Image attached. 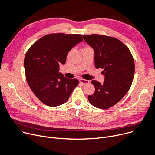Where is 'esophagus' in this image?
I'll use <instances>...</instances> for the list:
<instances>
[{"mask_svg":"<svg viewBox=\"0 0 155 155\" xmlns=\"http://www.w3.org/2000/svg\"><path fill=\"white\" fill-rule=\"evenodd\" d=\"M79 81H80V82L82 84H83V85L86 84L90 83V81H89V80H85V79H83V78H80V79L79 80Z\"/></svg>","mask_w":155,"mask_h":155,"instance_id":"obj_1","label":"esophagus"}]
</instances>
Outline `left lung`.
I'll use <instances>...</instances> for the list:
<instances>
[{
  "instance_id": "left-lung-1",
  "label": "left lung",
  "mask_w": 155,
  "mask_h": 155,
  "mask_svg": "<svg viewBox=\"0 0 155 155\" xmlns=\"http://www.w3.org/2000/svg\"><path fill=\"white\" fill-rule=\"evenodd\" d=\"M94 51L96 68L103 69V84L96 80L93 94L88 96L93 106L107 109L117 104L128 92L133 81L135 64L128 47L117 38L104 35H83Z\"/></svg>"
}]
</instances>
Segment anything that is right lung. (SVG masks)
Returning <instances> with one entry per match:
<instances>
[{
  "label": "right lung",
  "instance_id": "add662e5",
  "mask_svg": "<svg viewBox=\"0 0 155 155\" xmlns=\"http://www.w3.org/2000/svg\"><path fill=\"white\" fill-rule=\"evenodd\" d=\"M83 40L81 34L52 33L36 41L25 55L24 65L27 82L35 96L44 104L56 107L67 101L77 79L58 73L69 51Z\"/></svg>",
  "mask_w": 155,
  "mask_h": 155
}]
</instances>
